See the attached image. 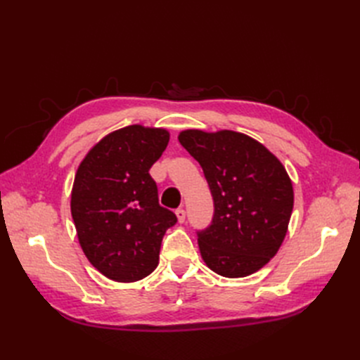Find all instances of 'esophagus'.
Returning a JSON list of instances; mask_svg holds the SVG:
<instances>
[{"label":"esophagus","instance_id":"1","mask_svg":"<svg viewBox=\"0 0 360 360\" xmlns=\"http://www.w3.org/2000/svg\"><path fill=\"white\" fill-rule=\"evenodd\" d=\"M176 214H177V219H179L180 224L184 222V219H186V212H184V209H181V207L176 210Z\"/></svg>","mask_w":360,"mask_h":360}]
</instances>
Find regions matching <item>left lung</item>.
I'll return each instance as SVG.
<instances>
[{"mask_svg": "<svg viewBox=\"0 0 360 360\" xmlns=\"http://www.w3.org/2000/svg\"><path fill=\"white\" fill-rule=\"evenodd\" d=\"M180 144L198 160L214 212L197 231L202 259L217 275L243 278L274 258L292 212V184L282 163L248 135L184 130Z\"/></svg>", "mask_w": 360, "mask_h": 360, "instance_id": "left-lung-1", "label": "left lung"}]
</instances>
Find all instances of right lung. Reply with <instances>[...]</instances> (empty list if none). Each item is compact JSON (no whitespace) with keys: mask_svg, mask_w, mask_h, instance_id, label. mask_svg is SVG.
Segmentation results:
<instances>
[{"mask_svg":"<svg viewBox=\"0 0 360 360\" xmlns=\"http://www.w3.org/2000/svg\"><path fill=\"white\" fill-rule=\"evenodd\" d=\"M169 141L139 124L105 136L81 162L72 191L79 245L102 275L135 282L159 264L162 238L177 216L159 204L150 168Z\"/></svg>","mask_w":360,"mask_h":360,"instance_id":"add662e5","label":"right lung"}]
</instances>
